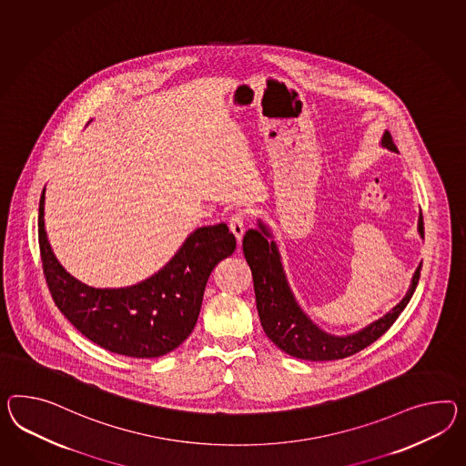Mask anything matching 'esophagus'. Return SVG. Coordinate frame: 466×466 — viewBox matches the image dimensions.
I'll use <instances>...</instances> for the list:
<instances>
[{"label":"esophagus","mask_w":466,"mask_h":466,"mask_svg":"<svg viewBox=\"0 0 466 466\" xmlns=\"http://www.w3.org/2000/svg\"><path fill=\"white\" fill-rule=\"evenodd\" d=\"M228 227L231 229V233L237 237V239L243 238V233H245V228H247V221H245V215L237 213V215L231 216L229 221H228Z\"/></svg>","instance_id":"obj_1"}]
</instances>
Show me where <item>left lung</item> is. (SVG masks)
Listing matches in <instances>:
<instances>
[{
  "label": "left lung",
  "mask_w": 466,
  "mask_h": 466,
  "mask_svg": "<svg viewBox=\"0 0 466 466\" xmlns=\"http://www.w3.org/2000/svg\"><path fill=\"white\" fill-rule=\"evenodd\" d=\"M382 145L392 152L397 150L389 132L383 133ZM418 229L419 235L424 238L422 213L419 215ZM268 238H272L268 228L258 221V229H248L243 237V253L250 265L257 309L263 331L282 351L296 359L329 361L359 353L363 348L377 341L394 324L418 287L422 263H419L416 268L406 298L383 318L371 322L370 326L363 328L359 333L348 336L324 333L299 308L287 284L277 245L275 241H268Z\"/></svg>",
  "instance_id": "1"
}]
</instances>
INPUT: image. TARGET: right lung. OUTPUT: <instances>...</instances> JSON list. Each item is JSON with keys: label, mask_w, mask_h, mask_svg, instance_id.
I'll use <instances>...</instances> for the list:
<instances>
[{"label": "right lung", "mask_w": 466, "mask_h": 466, "mask_svg": "<svg viewBox=\"0 0 466 466\" xmlns=\"http://www.w3.org/2000/svg\"><path fill=\"white\" fill-rule=\"evenodd\" d=\"M46 187L38 206V245L48 290L72 326L96 345L132 359H157L192 333L211 270L237 248L225 223L198 228L172 260L144 282L95 289L66 272L44 225Z\"/></svg>", "instance_id": "obj_1"}]
</instances>
